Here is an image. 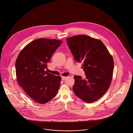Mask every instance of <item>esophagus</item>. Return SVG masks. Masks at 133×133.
<instances>
[{"label":"esophagus","mask_w":133,"mask_h":133,"mask_svg":"<svg viewBox=\"0 0 133 133\" xmlns=\"http://www.w3.org/2000/svg\"><path fill=\"white\" fill-rule=\"evenodd\" d=\"M67 78V77H64V76H62L61 77V79H62V80H65V79Z\"/></svg>","instance_id":"34e87169"}]
</instances>
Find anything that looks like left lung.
<instances>
[{
	"label": "left lung",
	"instance_id": "1",
	"mask_svg": "<svg viewBox=\"0 0 133 133\" xmlns=\"http://www.w3.org/2000/svg\"><path fill=\"white\" fill-rule=\"evenodd\" d=\"M74 59L82 62L86 77L74 76L72 90L85 102L91 103L103 96L112 81L114 62L107 48L101 41L85 35L66 38Z\"/></svg>",
	"mask_w": 133,
	"mask_h": 133
}]
</instances>
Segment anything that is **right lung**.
Returning a JSON list of instances; mask_svg holds the SVG:
<instances>
[{
    "label": "right lung",
    "mask_w": 133,
    "mask_h": 133,
    "mask_svg": "<svg viewBox=\"0 0 133 133\" xmlns=\"http://www.w3.org/2000/svg\"><path fill=\"white\" fill-rule=\"evenodd\" d=\"M61 43V41L54 39H37L21 50L16 61L18 84L37 103L45 104L50 101L59 88L61 76L47 72L45 69Z\"/></svg>",
    "instance_id": "1"
}]
</instances>
